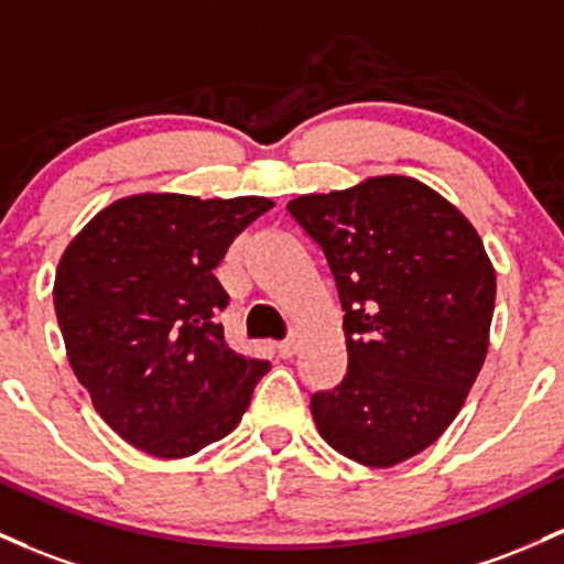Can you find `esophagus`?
I'll return each mask as SVG.
<instances>
[{
    "mask_svg": "<svg viewBox=\"0 0 564 564\" xmlns=\"http://www.w3.org/2000/svg\"><path fill=\"white\" fill-rule=\"evenodd\" d=\"M275 352L281 358H292L296 352V337H289V339H283V343H275Z\"/></svg>",
    "mask_w": 564,
    "mask_h": 564,
    "instance_id": "1",
    "label": "esophagus"
}]
</instances>
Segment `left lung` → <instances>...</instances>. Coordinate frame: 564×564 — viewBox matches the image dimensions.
<instances>
[{
  "label": "left lung",
  "instance_id": "1",
  "mask_svg": "<svg viewBox=\"0 0 564 564\" xmlns=\"http://www.w3.org/2000/svg\"><path fill=\"white\" fill-rule=\"evenodd\" d=\"M289 214L324 251L345 318L348 372L313 393L339 455L391 468L431 447L490 345L495 268L471 221L410 176L300 195Z\"/></svg>",
  "mask_w": 564,
  "mask_h": 564
}]
</instances>
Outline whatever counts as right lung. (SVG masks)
<instances>
[{
    "instance_id": "add662e5",
    "label": "right lung",
    "mask_w": 564,
    "mask_h": 564,
    "mask_svg": "<svg viewBox=\"0 0 564 564\" xmlns=\"http://www.w3.org/2000/svg\"><path fill=\"white\" fill-rule=\"evenodd\" d=\"M275 203L144 192L98 212L66 246L53 302L66 356L104 423L154 457L219 442L270 364L227 348L230 296L214 268Z\"/></svg>"
}]
</instances>
